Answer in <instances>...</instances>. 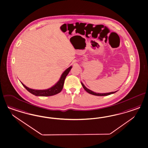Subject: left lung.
<instances>
[{"mask_svg": "<svg viewBox=\"0 0 148 148\" xmlns=\"http://www.w3.org/2000/svg\"><path fill=\"white\" fill-rule=\"evenodd\" d=\"M81 85L82 86L83 88L85 89V90L87 92H88V93H90V94L94 95H97V96H106V95H110V94L115 93L116 92V91H115V92H110V93H95V92H94L93 91H92V90H91L88 89L86 87H85V86L83 84L82 82H81Z\"/></svg>", "mask_w": 148, "mask_h": 148, "instance_id": "obj_1", "label": "left lung"}]
</instances>
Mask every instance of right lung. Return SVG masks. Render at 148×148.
Listing matches in <instances>:
<instances>
[{
    "label": "right lung",
    "mask_w": 148,
    "mask_h": 148,
    "mask_svg": "<svg viewBox=\"0 0 148 148\" xmlns=\"http://www.w3.org/2000/svg\"><path fill=\"white\" fill-rule=\"evenodd\" d=\"M72 66H71L63 73L60 77V80L58 81V82L48 89L43 90H34L32 88H29V87L24 85L22 82V85L27 89V91H29L32 94H34L36 96H41V97H48V96H51L55 94H58L62 90L64 82V80L66 77V76L68 74L69 72H70L71 69H72Z\"/></svg>",
    "instance_id": "right-lung-1"
}]
</instances>
